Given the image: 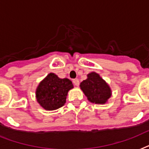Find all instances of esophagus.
Listing matches in <instances>:
<instances>
[{
    "instance_id": "34e87169",
    "label": "esophagus",
    "mask_w": 149,
    "mask_h": 149,
    "mask_svg": "<svg viewBox=\"0 0 149 149\" xmlns=\"http://www.w3.org/2000/svg\"><path fill=\"white\" fill-rule=\"evenodd\" d=\"M73 84H74L75 86H78L79 85V80L77 79V78H75V79L73 80Z\"/></svg>"
}]
</instances>
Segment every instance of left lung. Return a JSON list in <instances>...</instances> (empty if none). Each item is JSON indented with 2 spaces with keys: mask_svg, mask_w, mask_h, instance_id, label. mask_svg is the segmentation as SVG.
I'll return each instance as SVG.
<instances>
[{
  "mask_svg": "<svg viewBox=\"0 0 149 149\" xmlns=\"http://www.w3.org/2000/svg\"><path fill=\"white\" fill-rule=\"evenodd\" d=\"M80 88L91 103L104 104L111 97V89L107 83L96 72L88 74V78L81 83Z\"/></svg>",
  "mask_w": 149,
  "mask_h": 149,
  "instance_id": "obj_1",
  "label": "left lung"
}]
</instances>
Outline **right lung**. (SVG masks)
<instances>
[{
    "label": "right lung",
    "instance_id": "obj_1",
    "mask_svg": "<svg viewBox=\"0 0 149 149\" xmlns=\"http://www.w3.org/2000/svg\"><path fill=\"white\" fill-rule=\"evenodd\" d=\"M73 88L69 79H61L55 74L49 73L36 88V100L45 110H57L65 104L68 92Z\"/></svg>",
    "mask_w": 149,
    "mask_h": 149
}]
</instances>
